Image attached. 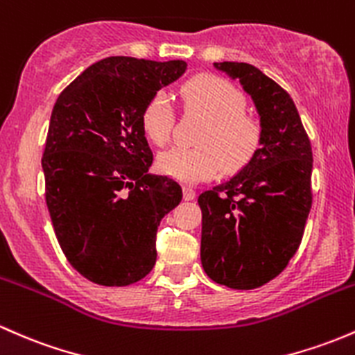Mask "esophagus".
Masks as SVG:
<instances>
[{"label":"esophagus","mask_w":355,"mask_h":355,"mask_svg":"<svg viewBox=\"0 0 355 355\" xmlns=\"http://www.w3.org/2000/svg\"><path fill=\"white\" fill-rule=\"evenodd\" d=\"M182 194H184V200H193V198L196 196V191H194L191 186H184V191H182Z\"/></svg>","instance_id":"34e87169"}]
</instances>
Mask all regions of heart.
<instances>
[{"label":"heart","mask_w":355,"mask_h":355,"mask_svg":"<svg viewBox=\"0 0 355 355\" xmlns=\"http://www.w3.org/2000/svg\"><path fill=\"white\" fill-rule=\"evenodd\" d=\"M182 110L205 118L198 132L200 147H174L157 157V169L181 182H200L220 171L237 173L261 150L264 140L262 121L247 113L245 94L227 79L215 74H198L179 87ZM144 135L154 146L169 142L174 112L164 93L148 98L140 113Z\"/></svg>","instance_id":"heart-1"}]
</instances>
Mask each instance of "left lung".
Returning <instances> with one entry per match:
<instances>
[{
	"mask_svg": "<svg viewBox=\"0 0 355 355\" xmlns=\"http://www.w3.org/2000/svg\"><path fill=\"white\" fill-rule=\"evenodd\" d=\"M252 96L264 127L257 155L223 184L198 198L201 264L209 279L254 289L286 269L304 234L313 154L291 96L245 62H215Z\"/></svg>",
	"mask_w": 355,
	"mask_h": 355,
	"instance_id": "1",
	"label": "left lung"
}]
</instances>
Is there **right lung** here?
Instances as JSON below:
<instances>
[{
	"instance_id": "add662e5",
	"label": "right lung",
	"mask_w": 355,
	"mask_h": 355,
	"mask_svg": "<svg viewBox=\"0 0 355 355\" xmlns=\"http://www.w3.org/2000/svg\"><path fill=\"white\" fill-rule=\"evenodd\" d=\"M184 71V60L106 57L57 98L42 155L45 203L64 255L91 283L128 286L154 268L157 227L182 189L147 173L154 155L140 113Z\"/></svg>"
}]
</instances>
